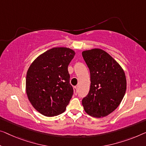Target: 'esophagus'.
Listing matches in <instances>:
<instances>
[{"label": "esophagus", "mask_w": 146, "mask_h": 146, "mask_svg": "<svg viewBox=\"0 0 146 146\" xmlns=\"http://www.w3.org/2000/svg\"><path fill=\"white\" fill-rule=\"evenodd\" d=\"M74 94L75 95L77 94V86H74Z\"/></svg>", "instance_id": "obj_1"}]
</instances>
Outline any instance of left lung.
Masks as SVG:
<instances>
[{"instance_id":"8db88e82","label":"left lung","mask_w":146,"mask_h":146,"mask_svg":"<svg viewBox=\"0 0 146 146\" xmlns=\"http://www.w3.org/2000/svg\"><path fill=\"white\" fill-rule=\"evenodd\" d=\"M90 73V88L82 104L87 114L101 118L120 105L127 89L125 71L116 60L100 48L82 52Z\"/></svg>"}]
</instances>
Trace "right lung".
<instances>
[{"label": "right lung", "instance_id": "right-lung-1", "mask_svg": "<svg viewBox=\"0 0 146 146\" xmlns=\"http://www.w3.org/2000/svg\"><path fill=\"white\" fill-rule=\"evenodd\" d=\"M75 54L69 48H52L39 55L28 69L26 94L33 108L44 116L64 113L73 96L67 68Z\"/></svg>", "mask_w": 146, "mask_h": 146}]
</instances>
